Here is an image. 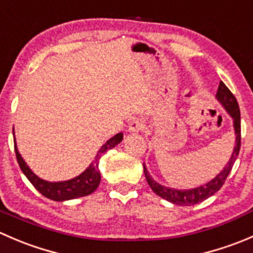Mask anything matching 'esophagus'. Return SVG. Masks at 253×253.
<instances>
[{
	"mask_svg": "<svg viewBox=\"0 0 253 253\" xmlns=\"http://www.w3.org/2000/svg\"><path fill=\"white\" fill-rule=\"evenodd\" d=\"M144 129V124H143L142 120L139 119H133L129 121L128 124V131L129 132H141Z\"/></svg>",
	"mask_w": 253,
	"mask_h": 253,
	"instance_id": "esophagus-1",
	"label": "esophagus"
}]
</instances>
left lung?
Returning <instances> with one entry per match:
<instances>
[{"label":"left lung","mask_w":253,"mask_h":253,"mask_svg":"<svg viewBox=\"0 0 253 253\" xmlns=\"http://www.w3.org/2000/svg\"><path fill=\"white\" fill-rule=\"evenodd\" d=\"M216 99L220 101L221 105L225 108V110L231 115V117L234 119V127H235V134H236V142H235V148H234V152L231 154L230 160H229L228 164L225 165L224 170L221 172H219L215 177L211 181H209L206 185L200 186L197 188H192V190H175V188L167 187V186H163L160 183H158L157 181L153 180L152 176L149 175L148 170L145 169V165L143 164V169H144V175L147 178L148 185L150 186L154 193H157L158 196H160L164 200L169 201V202L174 203L177 206H193L197 205V203L203 202V201L209 198L211 196H213L214 193L218 192L221 188V186L225 182L226 177L230 174L231 169H233V165L237 159V155H239L240 148H241V117H240V108L237 100L233 93L229 90L228 86L223 83V82H219V88L216 91Z\"/></svg>","instance_id":"obj_1"}]
</instances>
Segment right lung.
I'll list each match as a JSON object with an SVG mask.
<instances>
[{"label": "right lung", "mask_w": 253, "mask_h": 253, "mask_svg": "<svg viewBox=\"0 0 253 253\" xmlns=\"http://www.w3.org/2000/svg\"><path fill=\"white\" fill-rule=\"evenodd\" d=\"M122 138H124V134L117 133L116 136H114L112 138L109 139V141L99 149L98 154L95 155V159H94V162L89 165V168L85 171L82 172L81 175L72 178V180L61 181V182H48V181H45L42 180V178L38 177V176L29 169V167H28L27 163L23 160V158L20 157L19 152H18L17 149L16 142H14V152H16L17 162L18 164H19L20 169H22L23 174L27 176V178L32 182V185L46 198L62 202V201L73 200V198L88 196L90 195V193H93L94 191L98 188L101 178L100 171H99L98 168L99 159H100V158L103 157V154H105L109 149H111L115 145L119 144V143L122 141Z\"/></svg>", "instance_id": "right-lung-1"}]
</instances>
